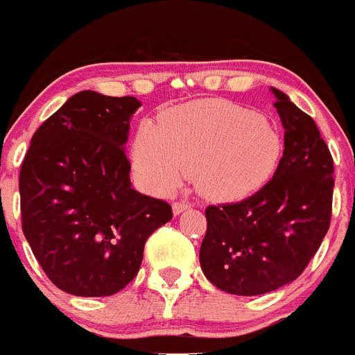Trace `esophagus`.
<instances>
[{"label": "esophagus", "mask_w": 355, "mask_h": 355, "mask_svg": "<svg viewBox=\"0 0 355 355\" xmlns=\"http://www.w3.org/2000/svg\"><path fill=\"white\" fill-rule=\"evenodd\" d=\"M189 204L187 202H184V200H177V202H173V213L175 214H180V213H184L185 209H189Z\"/></svg>", "instance_id": "obj_1"}]
</instances>
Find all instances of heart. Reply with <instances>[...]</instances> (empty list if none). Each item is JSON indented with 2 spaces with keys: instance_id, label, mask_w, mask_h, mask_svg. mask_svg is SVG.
Masks as SVG:
<instances>
[{
  "instance_id": "obj_1",
  "label": "heart",
  "mask_w": 355,
  "mask_h": 355,
  "mask_svg": "<svg viewBox=\"0 0 355 355\" xmlns=\"http://www.w3.org/2000/svg\"><path fill=\"white\" fill-rule=\"evenodd\" d=\"M134 164L159 189H175L191 171L200 196L239 200L263 189L284 157V139L261 113L220 99L168 111L161 127L146 123Z\"/></svg>"
}]
</instances>
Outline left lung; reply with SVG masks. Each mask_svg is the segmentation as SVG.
<instances>
[{"label": "left lung", "mask_w": 355, "mask_h": 355, "mask_svg": "<svg viewBox=\"0 0 355 355\" xmlns=\"http://www.w3.org/2000/svg\"><path fill=\"white\" fill-rule=\"evenodd\" d=\"M271 91L285 128L277 173L250 198L206 207L200 268L214 287L234 295H261L295 280L330 228V149L309 114Z\"/></svg>", "instance_id": "8db88e82"}]
</instances>
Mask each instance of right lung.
Wrapping results in <instances>:
<instances>
[{
  "label": "right lung",
  "mask_w": 355,
  "mask_h": 355,
  "mask_svg": "<svg viewBox=\"0 0 355 355\" xmlns=\"http://www.w3.org/2000/svg\"><path fill=\"white\" fill-rule=\"evenodd\" d=\"M141 103L94 91L71 96L32 135L20 168L22 230L49 280L106 297L137 275L146 241L173 216L130 184L125 153Z\"/></svg>",
  "instance_id": "right-lung-1"
}]
</instances>
